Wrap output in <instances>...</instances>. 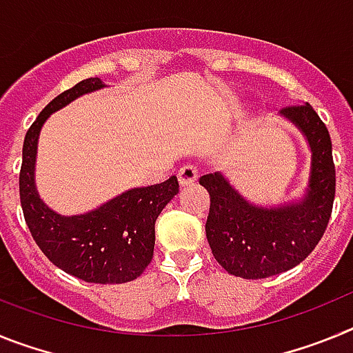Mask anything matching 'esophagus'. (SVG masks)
Returning <instances> with one entry per match:
<instances>
[{
	"label": "esophagus",
	"mask_w": 353,
	"mask_h": 353,
	"mask_svg": "<svg viewBox=\"0 0 353 353\" xmlns=\"http://www.w3.org/2000/svg\"><path fill=\"white\" fill-rule=\"evenodd\" d=\"M198 180V170L191 164H187V166L180 168L179 171V182L180 185L185 187V185H192V183Z\"/></svg>",
	"instance_id": "obj_1"
}]
</instances>
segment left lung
<instances>
[{"label": "left lung", "mask_w": 353, "mask_h": 353, "mask_svg": "<svg viewBox=\"0 0 353 353\" xmlns=\"http://www.w3.org/2000/svg\"><path fill=\"white\" fill-rule=\"evenodd\" d=\"M281 114L295 123L311 148L310 183L299 203L258 207L242 198L221 173L199 179L210 194L205 232L212 254L228 274L244 279L276 276L305 260L332 214L336 170L325 123L310 104L288 105Z\"/></svg>", "instance_id": "obj_1"}]
</instances>
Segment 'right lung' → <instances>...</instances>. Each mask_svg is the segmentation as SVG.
<instances>
[{"instance_id": "right-lung-1", "label": "right lung", "mask_w": 353, "mask_h": 353, "mask_svg": "<svg viewBox=\"0 0 353 353\" xmlns=\"http://www.w3.org/2000/svg\"><path fill=\"white\" fill-rule=\"evenodd\" d=\"M99 77L77 83L54 97L28 129L19 173V196L24 221L49 261L86 283L118 285L143 274L154 256L155 221L179 194V180L136 187L88 214H56L40 199L35 187L37 143L43 121L84 93L104 88Z\"/></svg>"}]
</instances>
